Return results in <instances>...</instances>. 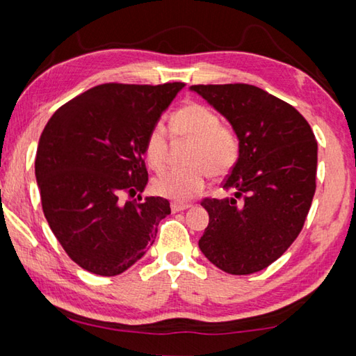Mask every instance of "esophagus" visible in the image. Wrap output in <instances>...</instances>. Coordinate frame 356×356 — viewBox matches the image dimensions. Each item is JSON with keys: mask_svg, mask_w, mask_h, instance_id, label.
I'll use <instances>...</instances> for the list:
<instances>
[{"mask_svg": "<svg viewBox=\"0 0 356 356\" xmlns=\"http://www.w3.org/2000/svg\"><path fill=\"white\" fill-rule=\"evenodd\" d=\"M191 207V204H180V202H172L171 204V210L174 213L176 212H182V210H186V209H190Z\"/></svg>", "mask_w": 356, "mask_h": 356, "instance_id": "34e87169", "label": "esophagus"}]
</instances>
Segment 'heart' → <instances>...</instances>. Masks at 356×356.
Listing matches in <instances>:
<instances>
[{
	"label": "heart",
	"instance_id": "1",
	"mask_svg": "<svg viewBox=\"0 0 356 356\" xmlns=\"http://www.w3.org/2000/svg\"><path fill=\"white\" fill-rule=\"evenodd\" d=\"M170 129L177 140L191 141L184 170H171L154 180L156 195L174 201H188L206 186L207 177L221 179L232 171L240 155L236 131L221 125L218 114L201 104H188L170 119ZM168 134L161 124L154 125L144 141V155L149 166L160 172L170 160Z\"/></svg>",
	"mask_w": 356,
	"mask_h": 356
}]
</instances>
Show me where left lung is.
I'll return each instance as SVG.
<instances>
[{
  "label": "left lung",
  "instance_id": "obj_1",
  "mask_svg": "<svg viewBox=\"0 0 356 356\" xmlns=\"http://www.w3.org/2000/svg\"><path fill=\"white\" fill-rule=\"evenodd\" d=\"M190 89L231 122L240 140L237 163L222 182L232 196L201 202L209 226L200 248L226 273L261 272L303 229L316 193V136L292 105L252 84Z\"/></svg>",
  "mask_w": 356,
  "mask_h": 356
}]
</instances>
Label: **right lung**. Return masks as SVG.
<instances>
[{"label": "right lung", "instance_id": "1", "mask_svg": "<svg viewBox=\"0 0 356 356\" xmlns=\"http://www.w3.org/2000/svg\"><path fill=\"white\" fill-rule=\"evenodd\" d=\"M184 83L99 84L63 105L35 155L44 215L64 251L94 275L116 276L146 254L170 201L134 197L147 184L144 141Z\"/></svg>", "mask_w": 356, "mask_h": 356}]
</instances>
